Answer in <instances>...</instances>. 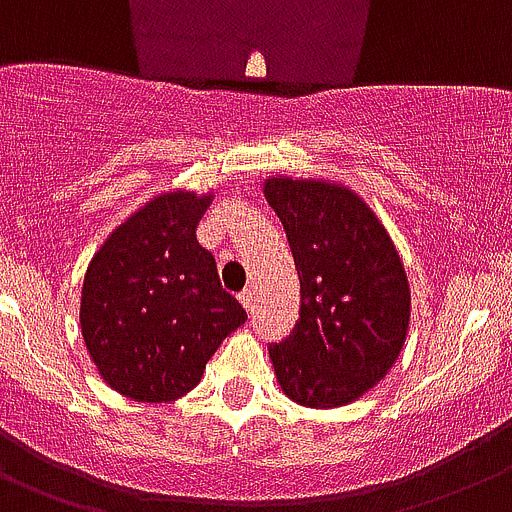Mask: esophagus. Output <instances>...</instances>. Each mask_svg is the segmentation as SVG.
Listing matches in <instances>:
<instances>
[{
	"instance_id": "obj_1",
	"label": "esophagus",
	"mask_w": 512,
	"mask_h": 512,
	"mask_svg": "<svg viewBox=\"0 0 512 512\" xmlns=\"http://www.w3.org/2000/svg\"><path fill=\"white\" fill-rule=\"evenodd\" d=\"M238 301H241V304H243V309L253 311V309H256V291H253L251 286H248V289H243L241 294H238Z\"/></svg>"
}]
</instances>
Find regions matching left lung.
<instances>
[{"label":"left lung","instance_id":"1","mask_svg":"<svg viewBox=\"0 0 512 512\" xmlns=\"http://www.w3.org/2000/svg\"><path fill=\"white\" fill-rule=\"evenodd\" d=\"M264 191L301 284L294 332L269 344L276 379L304 407L347 405L402 352L410 326L405 266L372 208L349 188L279 175Z\"/></svg>","mask_w":512,"mask_h":512}]
</instances>
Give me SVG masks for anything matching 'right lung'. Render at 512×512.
Wrapping results in <instances>:
<instances>
[{
	"label": "right lung",
	"mask_w": 512,
	"mask_h": 512,
	"mask_svg": "<svg viewBox=\"0 0 512 512\" xmlns=\"http://www.w3.org/2000/svg\"><path fill=\"white\" fill-rule=\"evenodd\" d=\"M211 196L175 191L113 231L82 284L80 326L90 359L115 392L173 402L191 392L223 339L246 321L196 238Z\"/></svg>",
	"instance_id": "obj_1"
}]
</instances>
